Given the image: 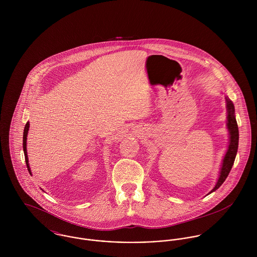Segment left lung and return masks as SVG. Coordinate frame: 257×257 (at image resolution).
<instances>
[{
	"label": "left lung",
	"mask_w": 257,
	"mask_h": 257,
	"mask_svg": "<svg viewBox=\"0 0 257 257\" xmlns=\"http://www.w3.org/2000/svg\"><path fill=\"white\" fill-rule=\"evenodd\" d=\"M226 108H227V127H228L229 135H230L229 146H228L227 151H226L223 161H222V166L220 169L219 180L216 184L215 188L209 194H211L212 192L219 189L220 185L224 182V180L228 176L230 169L233 165V162H234V159L236 156V152H237V148H238V126H237V122H236V119L234 116V107H233L232 102L229 99H226Z\"/></svg>",
	"instance_id": "8db88e82"
}]
</instances>
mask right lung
Segmentation results:
<instances>
[{"label": "right lung", "instance_id": "obj_1", "mask_svg": "<svg viewBox=\"0 0 257 257\" xmlns=\"http://www.w3.org/2000/svg\"><path fill=\"white\" fill-rule=\"evenodd\" d=\"M29 127H30V123L29 121L26 123L25 125V130H24V140H23V147H24V152H25V159H26V164L28 167V170L31 174V169L29 166V159H28V154H27V136H28V132H29Z\"/></svg>", "mask_w": 257, "mask_h": 257}]
</instances>
